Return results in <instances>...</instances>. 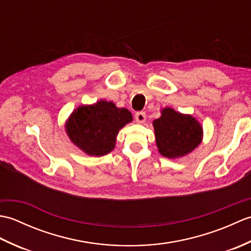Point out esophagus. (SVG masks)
Segmentation results:
<instances>
[{"label":"esophagus","mask_w":251,"mask_h":251,"mask_svg":"<svg viewBox=\"0 0 251 251\" xmlns=\"http://www.w3.org/2000/svg\"><path fill=\"white\" fill-rule=\"evenodd\" d=\"M135 119L138 123H145L146 119H147V115L145 112H137L135 114Z\"/></svg>","instance_id":"1"}]
</instances>
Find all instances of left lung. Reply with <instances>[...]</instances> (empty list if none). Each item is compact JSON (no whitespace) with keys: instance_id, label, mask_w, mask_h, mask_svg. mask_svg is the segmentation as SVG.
<instances>
[{"instance_id":"1","label":"left lung","mask_w":251,"mask_h":251,"mask_svg":"<svg viewBox=\"0 0 251 251\" xmlns=\"http://www.w3.org/2000/svg\"><path fill=\"white\" fill-rule=\"evenodd\" d=\"M153 126L158 152L168 158L186 155L200 145L202 138V128L196 119L172 108L163 109Z\"/></svg>"}]
</instances>
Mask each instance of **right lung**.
I'll list each match as a JSON object with an SVG mask.
<instances>
[{
  "label": "right lung",
  "mask_w": 251,
  "mask_h": 251,
  "mask_svg": "<svg viewBox=\"0 0 251 251\" xmlns=\"http://www.w3.org/2000/svg\"><path fill=\"white\" fill-rule=\"evenodd\" d=\"M131 121L132 115L127 109L116 108L111 101L100 100L74 110L66 123V131L83 152L102 156L113 150L120 129Z\"/></svg>",
  "instance_id": "obj_1"
}]
</instances>
